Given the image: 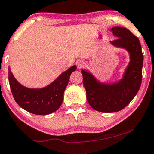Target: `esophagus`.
I'll use <instances>...</instances> for the list:
<instances>
[{
  "label": "esophagus",
  "instance_id": "esophagus-1",
  "mask_svg": "<svg viewBox=\"0 0 154 154\" xmlns=\"http://www.w3.org/2000/svg\"><path fill=\"white\" fill-rule=\"evenodd\" d=\"M84 62L83 61H79V62H77V67H78V69H81L82 68V67H84Z\"/></svg>",
  "mask_w": 154,
  "mask_h": 154
}]
</instances>
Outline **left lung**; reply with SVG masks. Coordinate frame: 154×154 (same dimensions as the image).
<instances>
[{"label": "left lung", "instance_id": "1", "mask_svg": "<svg viewBox=\"0 0 154 154\" xmlns=\"http://www.w3.org/2000/svg\"><path fill=\"white\" fill-rule=\"evenodd\" d=\"M111 31L118 37L111 42L130 54V63L123 79L117 84H100L90 72L82 70L89 103L95 110L106 113L125 108L138 92L143 77V54L138 38L125 28L114 27Z\"/></svg>", "mask_w": 154, "mask_h": 154}]
</instances>
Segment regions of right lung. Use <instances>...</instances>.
Segmentation results:
<instances>
[{
	"instance_id": "1",
	"label": "right lung",
	"mask_w": 154,
	"mask_h": 154,
	"mask_svg": "<svg viewBox=\"0 0 154 154\" xmlns=\"http://www.w3.org/2000/svg\"><path fill=\"white\" fill-rule=\"evenodd\" d=\"M75 70L76 66H72L52 84L42 89L26 88L18 83L9 71V82L11 93L18 105L30 113L39 115L53 113L62 105L70 75Z\"/></svg>"
}]
</instances>
